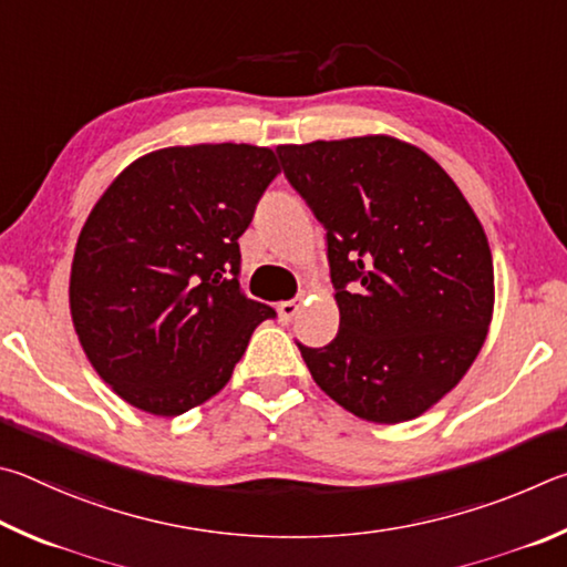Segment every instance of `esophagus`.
Returning a JSON list of instances; mask_svg holds the SVG:
<instances>
[{"mask_svg": "<svg viewBox=\"0 0 567 567\" xmlns=\"http://www.w3.org/2000/svg\"><path fill=\"white\" fill-rule=\"evenodd\" d=\"M296 313H299V301H281V303H278V319H281L284 323L293 321Z\"/></svg>", "mask_w": 567, "mask_h": 567, "instance_id": "obj_1", "label": "esophagus"}]
</instances>
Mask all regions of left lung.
I'll return each instance as SVG.
<instances>
[{"label": "left lung", "mask_w": 567, "mask_h": 567, "mask_svg": "<svg viewBox=\"0 0 567 567\" xmlns=\"http://www.w3.org/2000/svg\"><path fill=\"white\" fill-rule=\"evenodd\" d=\"M278 156L329 241L339 333L299 346L316 385L363 421L419 419L461 383L491 329L481 218L435 158L389 134L281 144Z\"/></svg>", "instance_id": "1"}]
</instances>
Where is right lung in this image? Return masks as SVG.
<instances>
[{
    "label": "right lung",
    "mask_w": 567,
    "mask_h": 567,
    "mask_svg": "<svg viewBox=\"0 0 567 567\" xmlns=\"http://www.w3.org/2000/svg\"><path fill=\"white\" fill-rule=\"evenodd\" d=\"M281 172L251 144L166 146L134 158L76 238L69 313L109 389L182 415L224 389L274 309L238 289V236Z\"/></svg>",
    "instance_id": "1"
}]
</instances>
